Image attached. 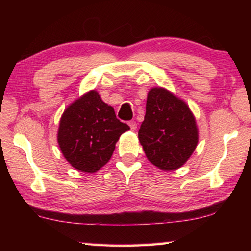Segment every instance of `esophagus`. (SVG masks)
Returning a JSON list of instances; mask_svg holds the SVG:
<instances>
[{
    "label": "esophagus",
    "mask_w": 251,
    "mask_h": 251,
    "mask_svg": "<svg viewBox=\"0 0 251 251\" xmlns=\"http://www.w3.org/2000/svg\"><path fill=\"white\" fill-rule=\"evenodd\" d=\"M128 125H129L131 130H136V128H137V123H136L135 121H129Z\"/></svg>",
    "instance_id": "obj_1"
}]
</instances>
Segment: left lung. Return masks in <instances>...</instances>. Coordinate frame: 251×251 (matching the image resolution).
I'll list each match as a JSON object with an SVG mask.
<instances>
[{"mask_svg": "<svg viewBox=\"0 0 251 251\" xmlns=\"http://www.w3.org/2000/svg\"><path fill=\"white\" fill-rule=\"evenodd\" d=\"M138 138L148 160L164 171L184 165L198 143L196 121L188 106L165 88H151Z\"/></svg>", "mask_w": 251, "mask_h": 251, "instance_id": "8db88e82", "label": "left lung"}]
</instances>
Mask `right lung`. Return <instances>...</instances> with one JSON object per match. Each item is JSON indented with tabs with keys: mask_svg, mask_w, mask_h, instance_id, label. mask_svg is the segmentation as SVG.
<instances>
[{
	"mask_svg": "<svg viewBox=\"0 0 251 251\" xmlns=\"http://www.w3.org/2000/svg\"><path fill=\"white\" fill-rule=\"evenodd\" d=\"M129 129L99 93L88 92L65 109L59 122L58 145L74 168L95 173L112 157L120 136Z\"/></svg>",
	"mask_w": 251,
	"mask_h": 251,
	"instance_id": "add662e5",
	"label": "right lung"
}]
</instances>
